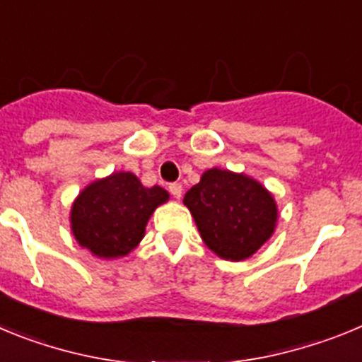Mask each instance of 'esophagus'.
Listing matches in <instances>:
<instances>
[{"label": "esophagus", "instance_id": "esophagus-1", "mask_svg": "<svg viewBox=\"0 0 362 362\" xmlns=\"http://www.w3.org/2000/svg\"><path fill=\"white\" fill-rule=\"evenodd\" d=\"M168 190H170V194L175 197V199H179L181 194H183V187H181V183H172L170 187H168Z\"/></svg>", "mask_w": 362, "mask_h": 362}]
</instances>
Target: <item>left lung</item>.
I'll return each instance as SVG.
<instances>
[{
	"instance_id": "8db88e82",
	"label": "left lung",
	"mask_w": 362,
	"mask_h": 362,
	"mask_svg": "<svg viewBox=\"0 0 362 362\" xmlns=\"http://www.w3.org/2000/svg\"><path fill=\"white\" fill-rule=\"evenodd\" d=\"M183 203L196 219L204 245L230 261L254 255L276 228V201L245 174L206 170Z\"/></svg>"
}]
</instances>
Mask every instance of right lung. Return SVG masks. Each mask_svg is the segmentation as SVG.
I'll list each match as a JSON object with an SVG mask.
<instances>
[{
  "mask_svg": "<svg viewBox=\"0 0 362 362\" xmlns=\"http://www.w3.org/2000/svg\"><path fill=\"white\" fill-rule=\"evenodd\" d=\"M165 201V188H146L130 172H116L79 194L70 214L74 238L98 257H123L141 241L150 216Z\"/></svg>",
  "mask_w": 362,
  "mask_h": 362,
  "instance_id": "right-lung-1",
  "label": "right lung"
}]
</instances>
